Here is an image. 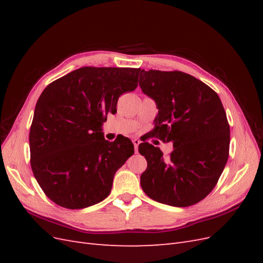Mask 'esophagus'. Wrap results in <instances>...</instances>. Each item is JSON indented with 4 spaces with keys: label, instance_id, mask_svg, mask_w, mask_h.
<instances>
[{
    "label": "esophagus",
    "instance_id": "obj_1",
    "mask_svg": "<svg viewBox=\"0 0 263 263\" xmlns=\"http://www.w3.org/2000/svg\"><path fill=\"white\" fill-rule=\"evenodd\" d=\"M133 144L135 146V153H138V146L140 144L139 139H133Z\"/></svg>",
    "mask_w": 263,
    "mask_h": 263
}]
</instances>
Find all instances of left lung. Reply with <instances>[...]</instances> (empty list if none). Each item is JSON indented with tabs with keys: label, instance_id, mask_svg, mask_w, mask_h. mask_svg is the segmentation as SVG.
Segmentation results:
<instances>
[{
	"label": "left lung",
	"instance_id": "left-lung-1",
	"mask_svg": "<svg viewBox=\"0 0 263 263\" xmlns=\"http://www.w3.org/2000/svg\"><path fill=\"white\" fill-rule=\"evenodd\" d=\"M139 85L159 109L153 136L173 142L166 160L149 142L139 145L147 160L141 187L159 203L196 204L217 184L228 160L230 129L221 101L208 84L182 71L141 70Z\"/></svg>",
	"mask_w": 263,
	"mask_h": 263
}]
</instances>
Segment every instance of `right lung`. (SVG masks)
Masks as SVG:
<instances>
[{"label": "right lung", "mask_w": 263, "mask_h": 263, "mask_svg": "<svg viewBox=\"0 0 263 263\" xmlns=\"http://www.w3.org/2000/svg\"><path fill=\"white\" fill-rule=\"evenodd\" d=\"M137 68L82 67L47 85L29 130L30 165L39 186L62 208L104 200L116 171L134 154L127 137L107 141L102 124L118 98L138 86Z\"/></svg>", "instance_id": "1"}]
</instances>
